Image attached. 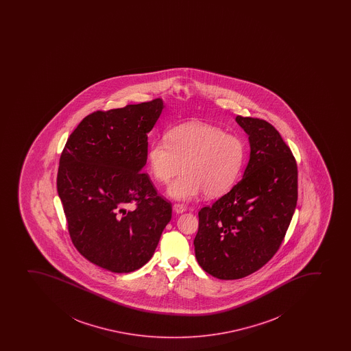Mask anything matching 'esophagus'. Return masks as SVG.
Instances as JSON below:
<instances>
[{"mask_svg":"<svg viewBox=\"0 0 351 351\" xmlns=\"http://www.w3.org/2000/svg\"><path fill=\"white\" fill-rule=\"evenodd\" d=\"M173 210L176 213H184L187 208H186L185 205H182V204H174Z\"/></svg>","mask_w":351,"mask_h":351,"instance_id":"34e87169","label":"esophagus"}]
</instances>
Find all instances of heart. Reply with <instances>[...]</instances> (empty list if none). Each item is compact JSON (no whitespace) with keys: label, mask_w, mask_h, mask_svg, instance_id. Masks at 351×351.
Returning <instances> with one entry per match:
<instances>
[{"label":"heart","mask_w":351,"mask_h":351,"mask_svg":"<svg viewBox=\"0 0 351 351\" xmlns=\"http://www.w3.org/2000/svg\"><path fill=\"white\" fill-rule=\"evenodd\" d=\"M246 157L241 138L204 123L174 126L147 151L151 173L160 184L169 182L184 164L185 171L167 189L177 200H191L202 192L207 197L226 193L238 182Z\"/></svg>","instance_id":"obj_1"}]
</instances>
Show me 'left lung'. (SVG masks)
I'll use <instances>...</instances> for the list:
<instances>
[{
	"label": "left lung",
	"instance_id": "left-lung-1",
	"mask_svg": "<svg viewBox=\"0 0 351 351\" xmlns=\"http://www.w3.org/2000/svg\"><path fill=\"white\" fill-rule=\"evenodd\" d=\"M250 136V157L241 180L199 210L194 239L197 263L220 280L253 274L282 243L298 202V164L268 121L237 116Z\"/></svg>",
	"mask_w": 351,
	"mask_h": 351
}]
</instances>
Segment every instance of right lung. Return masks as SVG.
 Listing matches in <instances>:
<instances>
[{"label": "right lung", "mask_w": 351, "mask_h": 351, "mask_svg": "<svg viewBox=\"0 0 351 351\" xmlns=\"http://www.w3.org/2000/svg\"><path fill=\"white\" fill-rule=\"evenodd\" d=\"M162 109L156 98L95 111L62 151L57 192L71 241L85 258L112 273L144 266L172 218L171 202L141 172L147 160V133Z\"/></svg>", "instance_id": "obj_1"}]
</instances>
